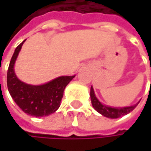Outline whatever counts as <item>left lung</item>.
I'll use <instances>...</instances> for the list:
<instances>
[{"instance_id": "left-lung-1", "label": "left lung", "mask_w": 151, "mask_h": 151, "mask_svg": "<svg viewBox=\"0 0 151 151\" xmlns=\"http://www.w3.org/2000/svg\"><path fill=\"white\" fill-rule=\"evenodd\" d=\"M90 96H91V101H92L93 107L98 113L102 114L103 116L110 118V119H116V118H119L121 116L128 114L129 113L133 111L135 109V107L139 103V101H138L135 105L129 106H121V107L120 106H113L106 105V104L101 102L98 100V98L95 95L93 86H91Z\"/></svg>"}]
</instances>
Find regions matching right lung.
Returning a JSON list of instances; mask_svg holds the SVG:
<instances>
[{"mask_svg": "<svg viewBox=\"0 0 151 151\" xmlns=\"http://www.w3.org/2000/svg\"><path fill=\"white\" fill-rule=\"evenodd\" d=\"M24 42L15 48L9 63L8 89L16 105L24 113L35 117L48 116L58 109L65 88L75 75L60 76L42 85H30L20 80L15 74V65Z\"/></svg>", "mask_w": 151, "mask_h": 151, "instance_id": "right-lung-1", "label": "right lung"}]
</instances>
